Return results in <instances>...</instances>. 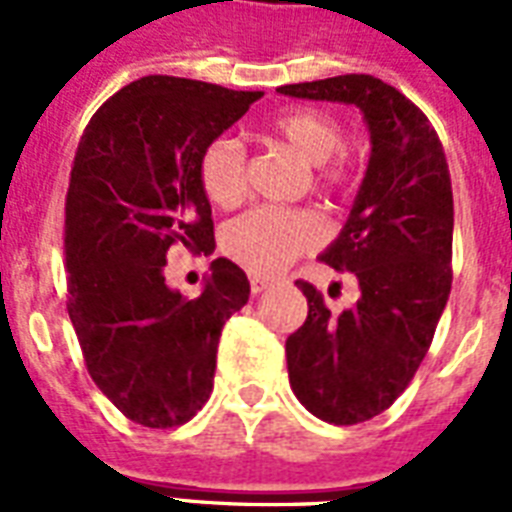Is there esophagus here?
<instances>
[{"label":"esophagus","instance_id":"obj_1","mask_svg":"<svg viewBox=\"0 0 512 512\" xmlns=\"http://www.w3.org/2000/svg\"><path fill=\"white\" fill-rule=\"evenodd\" d=\"M268 287H271V279L257 276V273H252V276H249V292H252V295H263Z\"/></svg>","mask_w":512,"mask_h":512}]
</instances>
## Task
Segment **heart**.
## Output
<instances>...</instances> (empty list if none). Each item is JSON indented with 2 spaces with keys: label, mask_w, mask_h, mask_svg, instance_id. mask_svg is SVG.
Returning a JSON list of instances; mask_svg holds the SVG:
<instances>
[{
  "label": "heart",
  "mask_w": 512,
  "mask_h": 512,
  "mask_svg": "<svg viewBox=\"0 0 512 512\" xmlns=\"http://www.w3.org/2000/svg\"><path fill=\"white\" fill-rule=\"evenodd\" d=\"M268 132L289 151H295L303 162L319 164V177L327 185H340L345 180L342 164H327L342 143L340 124L332 116L311 108L284 111L268 124ZM196 172L201 191L215 207H233L244 196V148L236 140H212L201 151ZM319 239L321 225L311 215L260 207L225 225L223 252L247 271L271 276L284 271L300 252L311 249Z\"/></svg>",
  "instance_id": "heart-1"
}]
</instances>
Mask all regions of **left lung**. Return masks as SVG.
I'll return each instance as SVG.
<instances>
[{
	"label": "left lung",
	"instance_id": "8db88e82",
	"mask_svg": "<svg viewBox=\"0 0 512 512\" xmlns=\"http://www.w3.org/2000/svg\"><path fill=\"white\" fill-rule=\"evenodd\" d=\"M289 98L356 106L372 154L340 236L321 252L358 281L332 313L308 281V319L287 337L289 385L319 420L356 425L385 412L428 353L452 289V180L428 116L369 74L287 84Z\"/></svg>",
	"mask_w": 512,
	"mask_h": 512
}]
</instances>
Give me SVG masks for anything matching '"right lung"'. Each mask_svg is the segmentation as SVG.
I'll return each mask as SVG.
<instances>
[{"mask_svg":"<svg viewBox=\"0 0 512 512\" xmlns=\"http://www.w3.org/2000/svg\"><path fill=\"white\" fill-rule=\"evenodd\" d=\"M263 92L143 76L108 98L76 148L66 196L68 316L111 404L146 428L183 425L207 404L223 324L249 300L217 257L196 300L167 287L172 244L215 252L201 151Z\"/></svg>","mask_w":512,"mask_h":512,"instance_id":"obj_1","label":"right lung"}]
</instances>
